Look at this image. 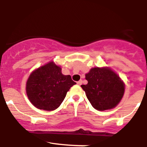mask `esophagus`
I'll use <instances>...</instances> for the list:
<instances>
[{
	"label": "esophagus",
	"mask_w": 147,
	"mask_h": 147,
	"mask_svg": "<svg viewBox=\"0 0 147 147\" xmlns=\"http://www.w3.org/2000/svg\"><path fill=\"white\" fill-rule=\"evenodd\" d=\"M82 83H83V81H82L81 80H79V81H78L77 82V83H78V85H79V86H80L82 84Z\"/></svg>",
	"instance_id": "obj_1"
}]
</instances>
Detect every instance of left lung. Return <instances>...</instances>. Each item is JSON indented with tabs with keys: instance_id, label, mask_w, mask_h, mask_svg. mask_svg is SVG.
Masks as SVG:
<instances>
[{
	"instance_id": "8db88e82",
	"label": "left lung",
	"mask_w": 147,
	"mask_h": 147,
	"mask_svg": "<svg viewBox=\"0 0 147 147\" xmlns=\"http://www.w3.org/2000/svg\"><path fill=\"white\" fill-rule=\"evenodd\" d=\"M86 85H81L88 101L99 111L111 109L118 105L125 92L119 77L109 68H92L86 75Z\"/></svg>"
}]
</instances>
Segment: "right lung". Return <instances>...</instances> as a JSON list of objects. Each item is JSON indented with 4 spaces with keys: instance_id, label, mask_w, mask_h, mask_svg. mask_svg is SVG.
Masks as SVG:
<instances>
[{
    "instance_id": "1",
    "label": "right lung",
    "mask_w": 147,
    "mask_h": 147,
    "mask_svg": "<svg viewBox=\"0 0 147 147\" xmlns=\"http://www.w3.org/2000/svg\"><path fill=\"white\" fill-rule=\"evenodd\" d=\"M75 84L70 75H64L60 67L50 62L30 75L26 93L36 108L51 111L60 106L67 92Z\"/></svg>"
}]
</instances>
